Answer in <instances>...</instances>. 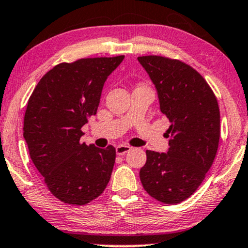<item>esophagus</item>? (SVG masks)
Instances as JSON below:
<instances>
[{
	"instance_id": "34e87169",
	"label": "esophagus",
	"mask_w": 248,
	"mask_h": 248,
	"mask_svg": "<svg viewBox=\"0 0 248 248\" xmlns=\"http://www.w3.org/2000/svg\"><path fill=\"white\" fill-rule=\"evenodd\" d=\"M129 151H131V147L128 146V145H124V144H120L115 147V152H117L118 155H124Z\"/></svg>"
}]
</instances>
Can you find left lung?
<instances>
[{"label": "left lung", "mask_w": 248, "mask_h": 248, "mask_svg": "<svg viewBox=\"0 0 248 248\" xmlns=\"http://www.w3.org/2000/svg\"><path fill=\"white\" fill-rule=\"evenodd\" d=\"M138 61L155 85L161 112L171 122L169 151H146L140 181L158 202L177 204L195 193L212 166L220 138L219 105L205 79L185 62L158 55Z\"/></svg>", "instance_id": "obj_1"}]
</instances>
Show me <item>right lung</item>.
<instances>
[{"instance_id":"right-lung-1","label":"right lung","mask_w":248,"mask_h":248,"mask_svg":"<svg viewBox=\"0 0 248 248\" xmlns=\"http://www.w3.org/2000/svg\"><path fill=\"white\" fill-rule=\"evenodd\" d=\"M124 58H87L55 65L29 97L24 138L32 163L61 202L85 205L110 181L115 148L81 143V127L96 114L104 82Z\"/></svg>"}]
</instances>
